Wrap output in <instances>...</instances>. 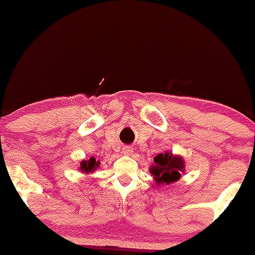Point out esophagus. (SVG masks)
<instances>
[{
	"label": "esophagus",
	"mask_w": 255,
	"mask_h": 255,
	"mask_svg": "<svg viewBox=\"0 0 255 255\" xmlns=\"http://www.w3.org/2000/svg\"><path fill=\"white\" fill-rule=\"evenodd\" d=\"M131 153H133V147H130V146H125L122 148V154H125V156H130Z\"/></svg>",
	"instance_id": "34e87169"
}]
</instances>
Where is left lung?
I'll return each instance as SVG.
<instances>
[{
  "label": "left lung",
  "mask_w": 255,
  "mask_h": 255,
  "mask_svg": "<svg viewBox=\"0 0 255 255\" xmlns=\"http://www.w3.org/2000/svg\"><path fill=\"white\" fill-rule=\"evenodd\" d=\"M150 172L158 184H170L181 177L184 170V160L182 157L174 156L171 152L159 153L153 158Z\"/></svg>",
  "instance_id": "8db88e82"
}]
</instances>
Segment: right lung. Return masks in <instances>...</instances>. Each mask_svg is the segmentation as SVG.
I'll use <instances>...</instances> for the list:
<instances>
[{
    "instance_id": "obj_1",
    "label": "right lung",
    "mask_w": 255,
    "mask_h": 255,
    "mask_svg": "<svg viewBox=\"0 0 255 255\" xmlns=\"http://www.w3.org/2000/svg\"><path fill=\"white\" fill-rule=\"evenodd\" d=\"M101 162L99 160H96V158L91 157L90 159L87 160H81L80 163V171L85 172V174H90V172H93L96 169L98 168Z\"/></svg>"
}]
</instances>
